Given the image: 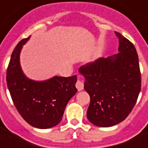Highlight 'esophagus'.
Instances as JSON below:
<instances>
[{
	"label": "esophagus",
	"mask_w": 148,
	"mask_h": 148,
	"mask_svg": "<svg viewBox=\"0 0 148 148\" xmlns=\"http://www.w3.org/2000/svg\"><path fill=\"white\" fill-rule=\"evenodd\" d=\"M84 84L82 83L81 81H79V80H78V81L75 83V87L77 88V90H82L83 89H84Z\"/></svg>",
	"instance_id": "obj_1"
}]
</instances>
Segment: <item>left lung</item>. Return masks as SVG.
<instances>
[{
	"label": "left lung",
	"mask_w": 148,
	"mask_h": 148,
	"mask_svg": "<svg viewBox=\"0 0 148 148\" xmlns=\"http://www.w3.org/2000/svg\"><path fill=\"white\" fill-rule=\"evenodd\" d=\"M119 53L79 68L90 102L87 117L93 125L110 127L131 113L141 89V74L134 45L115 31Z\"/></svg>",
	"instance_id": "1"
}]
</instances>
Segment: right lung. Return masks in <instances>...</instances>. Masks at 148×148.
I'll use <instances>...</instances> for the list:
<instances>
[{"label":"right lung","mask_w":148,"mask_h":148,"mask_svg":"<svg viewBox=\"0 0 148 148\" xmlns=\"http://www.w3.org/2000/svg\"><path fill=\"white\" fill-rule=\"evenodd\" d=\"M23 38L14 49L6 75L8 88L19 114L31 126L49 129L61 122L64 111L77 89L76 75L54 76L45 81H34L26 77L19 64Z\"/></svg>","instance_id":"right-lung-1"}]
</instances>
